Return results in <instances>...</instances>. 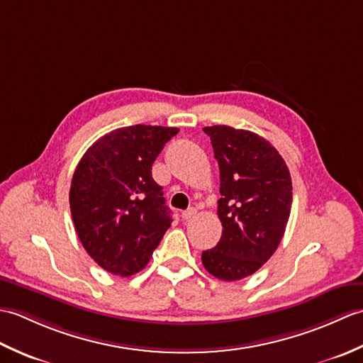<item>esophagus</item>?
Wrapping results in <instances>:
<instances>
[{"instance_id":"34e87169","label":"esophagus","mask_w":363,"mask_h":363,"mask_svg":"<svg viewBox=\"0 0 363 363\" xmlns=\"http://www.w3.org/2000/svg\"><path fill=\"white\" fill-rule=\"evenodd\" d=\"M181 217H182V220H186V221H189V220H191V218H195V217H196V209H195V207H190V209L184 211V212L181 213Z\"/></svg>"}]
</instances>
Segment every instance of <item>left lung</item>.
Listing matches in <instances>:
<instances>
[{"instance_id":"1","label":"left lung","mask_w":363,"mask_h":363,"mask_svg":"<svg viewBox=\"0 0 363 363\" xmlns=\"http://www.w3.org/2000/svg\"><path fill=\"white\" fill-rule=\"evenodd\" d=\"M220 167V242L203 265L221 281L251 276L279 246L291 209V177L264 137L225 125L203 128Z\"/></svg>"}]
</instances>
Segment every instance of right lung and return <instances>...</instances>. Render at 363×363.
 Listing matches in <instances>:
<instances>
[{
	"instance_id": "obj_1",
	"label": "right lung",
	"mask_w": 363,
	"mask_h": 363,
	"mask_svg": "<svg viewBox=\"0 0 363 363\" xmlns=\"http://www.w3.org/2000/svg\"><path fill=\"white\" fill-rule=\"evenodd\" d=\"M177 128L135 125L103 135L74 169L70 209L79 240L106 272L133 276L172 226L154 160Z\"/></svg>"
}]
</instances>
